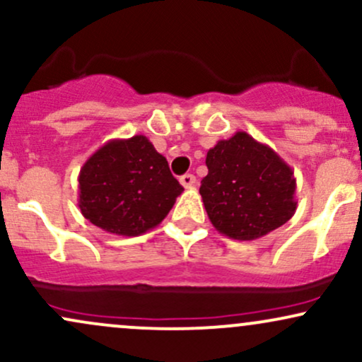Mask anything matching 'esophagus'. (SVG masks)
<instances>
[{
  "label": "esophagus",
  "instance_id": "34e87169",
  "mask_svg": "<svg viewBox=\"0 0 362 362\" xmlns=\"http://www.w3.org/2000/svg\"><path fill=\"white\" fill-rule=\"evenodd\" d=\"M195 177L192 175V173H185V175L180 177V184L185 187V189H190V187L195 185Z\"/></svg>",
  "mask_w": 362,
  "mask_h": 362
}]
</instances>
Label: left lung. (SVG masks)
I'll use <instances>...</instances> for the list:
<instances>
[{
	"label": "left lung",
	"mask_w": 362,
	"mask_h": 362,
	"mask_svg": "<svg viewBox=\"0 0 362 362\" xmlns=\"http://www.w3.org/2000/svg\"><path fill=\"white\" fill-rule=\"evenodd\" d=\"M206 165L199 192L221 235L250 242L293 218L296 178L271 146L238 131L207 151Z\"/></svg>",
	"instance_id": "left-lung-1"
}]
</instances>
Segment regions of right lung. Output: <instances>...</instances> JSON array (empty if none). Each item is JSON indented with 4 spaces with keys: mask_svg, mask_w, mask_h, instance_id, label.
I'll list each match as a JSON object with an SVG mask.
<instances>
[{
    "mask_svg": "<svg viewBox=\"0 0 362 362\" xmlns=\"http://www.w3.org/2000/svg\"><path fill=\"white\" fill-rule=\"evenodd\" d=\"M81 214L107 233L138 236L167 218L184 187L146 136L112 139L78 177Z\"/></svg>",
    "mask_w": 362,
    "mask_h": 362,
    "instance_id": "1",
    "label": "right lung"
}]
</instances>
